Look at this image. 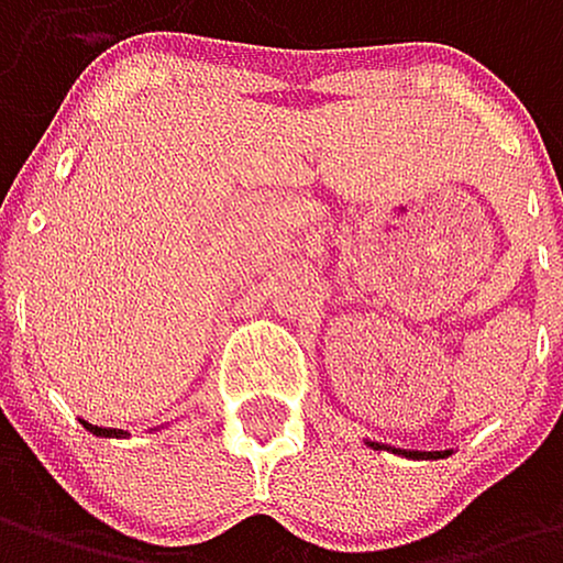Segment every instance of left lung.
<instances>
[{
	"mask_svg": "<svg viewBox=\"0 0 563 563\" xmlns=\"http://www.w3.org/2000/svg\"><path fill=\"white\" fill-rule=\"evenodd\" d=\"M366 446L401 453V456H408V460H443V456H450V450H398V446H384V443H369V440H366Z\"/></svg>",
	"mask_w": 563,
	"mask_h": 563,
	"instance_id": "left-lung-1",
	"label": "left lung"
}]
</instances>
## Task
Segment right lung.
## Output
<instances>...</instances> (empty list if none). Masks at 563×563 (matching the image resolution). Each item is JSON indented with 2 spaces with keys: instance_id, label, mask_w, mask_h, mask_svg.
I'll return each mask as SVG.
<instances>
[{
  "instance_id": "add662e5",
  "label": "right lung",
  "mask_w": 563,
  "mask_h": 563,
  "mask_svg": "<svg viewBox=\"0 0 563 563\" xmlns=\"http://www.w3.org/2000/svg\"><path fill=\"white\" fill-rule=\"evenodd\" d=\"M82 426H86L92 435H103V440H107V435H128L123 429H103V426H92V422H86V419H82Z\"/></svg>"
}]
</instances>
